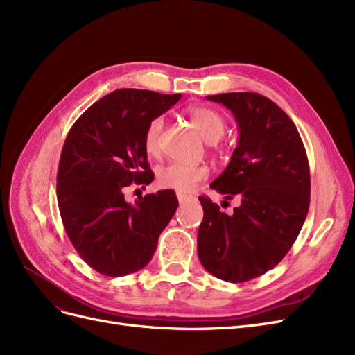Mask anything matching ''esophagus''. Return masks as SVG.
<instances>
[{
    "label": "esophagus",
    "instance_id": "1",
    "mask_svg": "<svg viewBox=\"0 0 355 355\" xmlns=\"http://www.w3.org/2000/svg\"><path fill=\"white\" fill-rule=\"evenodd\" d=\"M178 200H179V202H187V201L194 200V197L188 196V194H182V192H178Z\"/></svg>",
    "mask_w": 355,
    "mask_h": 355
}]
</instances>
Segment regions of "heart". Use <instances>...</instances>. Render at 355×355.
I'll use <instances>...</instances> for the list:
<instances>
[{
  "label": "heart",
  "instance_id": "1",
  "mask_svg": "<svg viewBox=\"0 0 355 355\" xmlns=\"http://www.w3.org/2000/svg\"><path fill=\"white\" fill-rule=\"evenodd\" d=\"M188 116L197 128V132L207 142H218L223 136L227 121L220 112L209 106H192L188 110ZM163 118L155 116L146 125L144 135V148L148 155H155L158 151V139L163 130ZM210 168L207 164H187V163H168L159 166L155 171L157 185L163 189H175L178 192H191L200 182L209 178Z\"/></svg>",
  "mask_w": 355,
  "mask_h": 355
}]
</instances>
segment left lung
Instances as JSON below:
<instances>
[{
  "instance_id": "left-lung-1",
  "label": "left lung",
  "mask_w": 355,
  "mask_h": 355,
  "mask_svg": "<svg viewBox=\"0 0 355 355\" xmlns=\"http://www.w3.org/2000/svg\"><path fill=\"white\" fill-rule=\"evenodd\" d=\"M239 124V145L210 188L241 204L232 214L198 197L204 218L197 252L206 270L244 283L280 263L302 230L309 209V164L295 123L271 99L253 92L206 96Z\"/></svg>"
}]
</instances>
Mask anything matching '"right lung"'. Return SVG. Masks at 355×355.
Segmentation results:
<instances>
[{
  "label": "right lung",
  "mask_w": 355,
  "mask_h": 355,
  "mask_svg": "<svg viewBox=\"0 0 355 355\" xmlns=\"http://www.w3.org/2000/svg\"><path fill=\"white\" fill-rule=\"evenodd\" d=\"M180 93L120 89L103 96L73 123L62 148L58 204L63 227L94 271L121 277L151 261L159 234L179 206L175 191L124 200V188L154 179L144 148L146 125Z\"/></svg>",
  "instance_id": "1"
}]
</instances>
